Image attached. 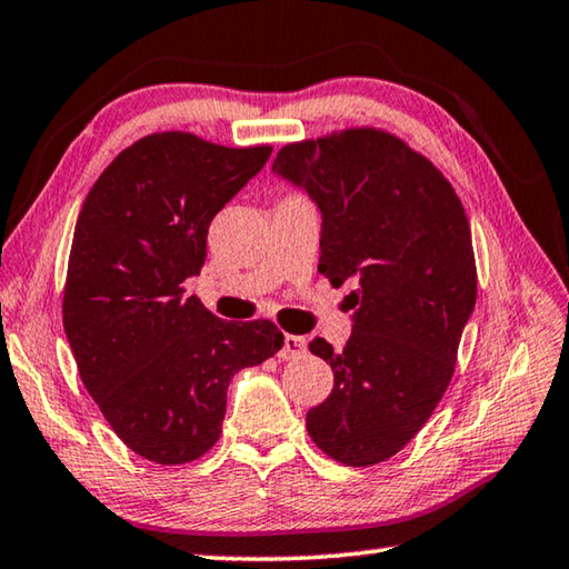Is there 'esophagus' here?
Wrapping results in <instances>:
<instances>
[{"mask_svg":"<svg viewBox=\"0 0 569 569\" xmlns=\"http://www.w3.org/2000/svg\"><path fill=\"white\" fill-rule=\"evenodd\" d=\"M306 351V339H301V336H293V333H286L283 336V346L281 351H278V359H296V356H301Z\"/></svg>","mask_w":569,"mask_h":569,"instance_id":"obj_1","label":"esophagus"}]
</instances>
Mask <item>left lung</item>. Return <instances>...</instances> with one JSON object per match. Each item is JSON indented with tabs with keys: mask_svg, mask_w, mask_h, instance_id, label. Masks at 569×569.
I'll return each mask as SVG.
<instances>
[{
	"mask_svg": "<svg viewBox=\"0 0 569 569\" xmlns=\"http://www.w3.org/2000/svg\"><path fill=\"white\" fill-rule=\"evenodd\" d=\"M273 172L321 210L319 271L356 283L346 349L308 343L331 363L333 389L306 429L341 465H379L427 423L455 373L477 301L467 213L427 158L381 130L293 142Z\"/></svg>",
	"mask_w": 569,
	"mask_h": 569,
	"instance_id": "8db88e82",
	"label": "left lung"
}]
</instances>
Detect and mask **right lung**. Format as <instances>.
<instances>
[{"instance_id":"1","label":"right lung","mask_w":569,"mask_h":569,"mask_svg":"<svg viewBox=\"0 0 569 569\" xmlns=\"http://www.w3.org/2000/svg\"><path fill=\"white\" fill-rule=\"evenodd\" d=\"M271 148L156 132L122 150L84 198L64 286V333L114 435L158 465L216 445L230 379L281 351L271 321L230 323L182 283L206 263L208 228Z\"/></svg>"}]
</instances>
